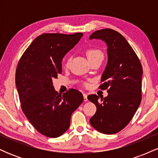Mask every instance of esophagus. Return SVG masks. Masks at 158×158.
Here are the masks:
<instances>
[{"label": "esophagus", "mask_w": 158, "mask_h": 158, "mask_svg": "<svg viewBox=\"0 0 158 158\" xmlns=\"http://www.w3.org/2000/svg\"><path fill=\"white\" fill-rule=\"evenodd\" d=\"M83 97H84V101L87 102L88 101V95L86 94H83Z\"/></svg>", "instance_id": "obj_1"}]
</instances>
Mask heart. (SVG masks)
<instances>
[{
	"instance_id": "obj_1",
	"label": "heart",
	"mask_w": 158,
	"mask_h": 158,
	"mask_svg": "<svg viewBox=\"0 0 158 158\" xmlns=\"http://www.w3.org/2000/svg\"><path fill=\"white\" fill-rule=\"evenodd\" d=\"M86 55H87V57H88V60L90 61L91 59H94L95 57H97V56H102V52L101 50H99V49H97V48H89L88 49V50H86ZM69 59L68 61H67V63L65 64V66H68V63H69Z\"/></svg>"
}]
</instances>
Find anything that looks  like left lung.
<instances>
[{
	"label": "left lung",
	"mask_w": 158,
	"mask_h": 158,
	"mask_svg": "<svg viewBox=\"0 0 158 158\" xmlns=\"http://www.w3.org/2000/svg\"><path fill=\"white\" fill-rule=\"evenodd\" d=\"M102 39L108 46V64L99 88L107 90L108 94L100 101L96 94L88 97L97 107L90 123L97 131L113 135L129 123L140 104L142 64L135 50L119 32L102 29L90 35V39Z\"/></svg>",
	"instance_id": "1"
}]
</instances>
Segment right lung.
<instances>
[{
  "instance_id": "add662e5",
  "label": "right lung",
  "mask_w": 158,
  "mask_h": 158,
  "mask_svg": "<svg viewBox=\"0 0 158 158\" xmlns=\"http://www.w3.org/2000/svg\"><path fill=\"white\" fill-rule=\"evenodd\" d=\"M83 34L44 33L27 48L17 65L15 84L23 114L41 135L58 137L70 126L73 112L83 102L77 89L62 95L54 89L52 79L61 73L65 54Z\"/></svg>"
}]
</instances>
